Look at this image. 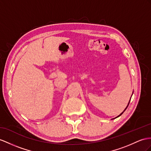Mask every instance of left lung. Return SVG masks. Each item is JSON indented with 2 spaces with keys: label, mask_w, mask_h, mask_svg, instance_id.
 Segmentation results:
<instances>
[{
  "label": "left lung",
  "mask_w": 151,
  "mask_h": 151,
  "mask_svg": "<svg viewBox=\"0 0 151 151\" xmlns=\"http://www.w3.org/2000/svg\"><path fill=\"white\" fill-rule=\"evenodd\" d=\"M132 95H133V94H132ZM130 100H131V99H130ZM130 100H129V103H128V104H127V106H126V109H124V111H122V113H121V114H120V115H118V116H117V117H115V118H117V117H119V116H121V115H122V114H123V113H124V111H125V110H126V109H127V106H128V105H129V102H130Z\"/></svg>",
  "instance_id": "obj_1"
}]
</instances>
